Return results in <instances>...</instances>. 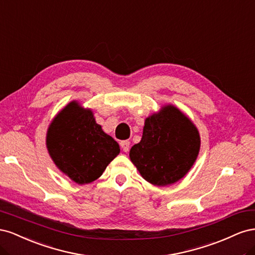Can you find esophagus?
Listing matches in <instances>:
<instances>
[{"label":"esophagus","instance_id":"34e87169","mask_svg":"<svg viewBox=\"0 0 255 255\" xmlns=\"http://www.w3.org/2000/svg\"><path fill=\"white\" fill-rule=\"evenodd\" d=\"M120 145H121V148H122L123 152H128V149H129V141L123 140V141L120 142Z\"/></svg>","mask_w":255,"mask_h":255}]
</instances>
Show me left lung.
<instances>
[{
	"label": "left lung",
	"mask_w": 255,
	"mask_h": 255,
	"mask_svg": "<svg viewBox=\"0 0 255 255\" xmlns=\"http://www.w3.org/2000/svg\"><path fill=\"white\" fill-rule=\"evenodd\" d=\"M200 135L191 120L173 105H166L144 121L142 138L129 158L145 181L167 186L181 180L195 164Z\"/></svg>",
	"instance_id": "left-lung-1"
}]
</instances>
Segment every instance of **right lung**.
<instances>
[{
	"label": "right lung",
	"instance_id": "right-lung-1",
	"mask_svg": "<svg viewBox=\"0 0 255 255\" xmlns=\"http://www.w3.org/2000/svg\"><path fill=\"white\" fill-rule=\"evenodd\" d=\"M47 148L59 170L80 185L101 176L120 153L118 142L103 132L92 112L76 101L69 103L51 122Z\"/></svg>",
	"mask_w": 255,
	"mask_h": 255
}]
</instances>
